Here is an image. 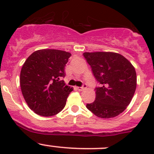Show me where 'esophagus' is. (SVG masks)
<instances>
[{
    "label": "esophagus",
    "instance_id": "esophagus-1",
    "mask_svg": "<svg viewBox=\"0 0 154 154\" xmlns=\"http://www.w3.org/2000/svg\"><path fill=\"white\" fill-rule=\"evenodd\" d=\"M86 87H87V85L86 84V83H83V86H82L81 87H77V88L79 90V91H83V90L85 89Z\"/></svg>",
    "mask_w": 154,
    "mask_h": 154
}]
</instances>
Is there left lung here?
Wrapping results in <instances>:
<instances>
[{
    "instance_id": "left-lung-1",
    "label": "left lung",
    "mask_w": 154,
    "mask_h": 154,
    "mask_svg": "<svg viewBox=\"0 0 154 154\" xmlns=\"http://www.w3.org/2000/svg\"><path fill=\"white\" fill-rule=\"evenodd\" d=\"M91 68L99 86L95 100L86 108L102 119L116 117L130 104L136 88V73L133 65L113 52H86L83 54Z\"/></svg>"
}]
</instances>
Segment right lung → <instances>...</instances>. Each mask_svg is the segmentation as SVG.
<instances>
[{"instance_id": "1", "label": "right lung", "mask_w": 154, "mask_h": 154, "mask_svg": "<svg viewBox=\"0 0 154 154\" xmlns=\"http://www.w3.org/2000/svg\"><path fill=\"white\" fill-rule=\"evenodd\" d=\"M71 54L60 50L43 49L32 53L20 74L21 92L34 112L45 117L63 109L73 88L66 86L65 67Z\"/></svg>"}]
</instances>
